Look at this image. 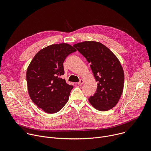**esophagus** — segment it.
Returning <instances> with one entry per match:
<instances>
[{
    "mask_svg": "<svg viewBox=\"0 0 151 151\" xmlns=\"http://www.w3.org/2000/svg\"><path fill=\"white\" fill-rule=\"evenodd\" d=\"M83 83H84V81H83V79H81V80L79 81V82H78L77 84H78V85H82Z\"/></svg>",
    "mask_w": 151,
    "mask_h": 151,
    "instance_id": "34e87169",
    "label": "esophagus"
}]
</instances>
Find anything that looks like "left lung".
Segmentation results:
<instances>
[{"mask_svg": "<svg viewBox=\"0 0 151 151\" xmlns=\"http://www.w3.org/2000/svg\"><path fill=\"white\" fill-rule=\"evenodd\" d=\"M91 64V69L97 83L96 93L89 99L90 104L98 111L112 109L122 94L124 73L116 56L99 42L84 41L73 45Z\"/></svg>", "mask_w": 151, "mask_h": 151, "instance_id": "1", "label": "left lung"}]
</instances>
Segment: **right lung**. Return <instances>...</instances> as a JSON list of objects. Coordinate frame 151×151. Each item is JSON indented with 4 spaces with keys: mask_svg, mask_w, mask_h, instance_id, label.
<instances>
[{
    "mask_svg": "<svg viewBox=\"0 0 151 151\" xmlns=\"http://www.w3.org/2000/svg\"><path fill=\"white\" fill-rule=\"evenodd\" d=\"M75 51L73 47L65 43L48 46L35 55L27 68L29 96L46 113L60 111L69 100L73 87L61 76L64 74V60Z\"/></svg>",
    "mask_w": 151,
    "mask_h": 151,
    "instance_id": "right-lung-1",
    "label": "right lung"
}]
</instances>
